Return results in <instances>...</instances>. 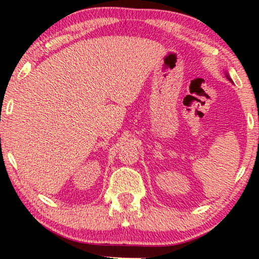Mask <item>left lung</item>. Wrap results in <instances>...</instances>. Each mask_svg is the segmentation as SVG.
Segmentation results:
<instances>
[{"label": "left lung", "instance_id": "obj_1", "mask_svg": "<svg viewBox=\"0 0 259 259\" xmlns=\"http://www.w3.org/2000/svg\"><path fill=\"white\" fill-rule=\"evenodd\" d=\"M225 75H226V77H228V79L230 80V81H231V82L233 83V81L231 80V77H230V75H229V73H228V70H226V72H225Z\"/></svg>", "mask_w": 259, "mask_h": 259}]
</instances>
